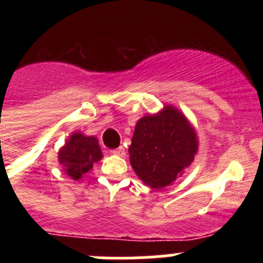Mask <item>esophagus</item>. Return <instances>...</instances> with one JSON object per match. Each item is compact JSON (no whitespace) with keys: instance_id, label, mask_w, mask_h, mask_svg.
I'll list each match as a JSON object with an SVG mask.
<instances>
[{"instance_id":"obj_1","label":"esophagus","mask_w":263,"mask_h":263,"mask_svg":"<svg viewBox=\"0 0 263 263\" xmlns=\"http://www.w3.org/2000/svg\"><path fill=\"white\" fill-rule=\"evenodd\" d=\"M113 154L115 155H118V157H124L125 155V148L122 147V146H120V147L118 148H115V150H113Z\"/></svg>"}]
</instances>
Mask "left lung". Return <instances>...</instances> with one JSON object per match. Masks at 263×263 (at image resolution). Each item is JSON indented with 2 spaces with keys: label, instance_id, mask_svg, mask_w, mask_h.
<instances>
[{
  "label": "left lung",
  "instance_id": "obj_1",
  "mask_svg": "<svg viewBox=\"0 0 263 263\" xmlns=\"http://www.w3.org/2000/svg\"><path fill=\"white\" fill-rule=\"evenodd\" d=\"M197 150L199 139L190 120L175 106L164 105L137 121L130 164L146 185L162 190L184 174Z\"/></svg>",
  "mask_w": 263,
  "mask_h": 263
}]
</instances>
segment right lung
<instances>
[{
    "label": "right lung",
    "mask_w": 263,
    "mask_h": 263,
    "mask_svg": "<svg viewBox=\"0 0 263 263\" xmlns=\"http://www.w3.org/2000/svg\"><path fill=\"white\" fill-rule=\"evenodd\" d=\"M101 158L103 152L100 148L99 139L80 132L72 133L58 152V159L63 166V171L73 180H80Z\"/></svg>",
    "instance_id": "right-lung-1"
}]
</instances>
